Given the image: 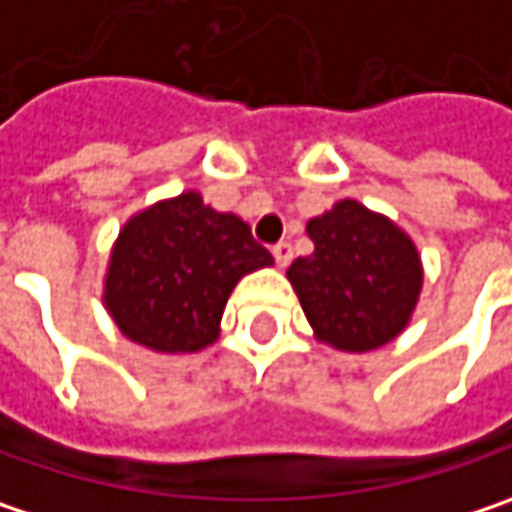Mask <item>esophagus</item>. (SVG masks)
Segmentation results:
<instances>
[{
	"label": "esophagus",
	"instance_id": "34e87169",
	"mask_svg": "<svg viewBox=\"0 0 512 512\" xmlns=\"http://www.w3.org/2000/svg\"><path fill=\"white\" fill-rule=\"evenodd\" d=\"M272 257H275L278 266H290V260H293V246H290V243H275V246H272Z\"/></svg>",
	"mask_w": 512,
	"mask_h": 512
}]
</instances>
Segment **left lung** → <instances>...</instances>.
Returning a JSON list of instances; mask_svg holds the SVG:
<instances>
[{
  "label": "left lung",
  "instance_id": "obj_1",
  "mask_svg": "<svg viewBox=\"0 0 512 512\" xmlns=\"http://www.w3.org/2000/svg\"><path fill=\"white\" fill-rule=\"evenodd\" d=\"M313 255L299 257L287 278L319 340L343 351L390 343L407 325L422 266L404 231L357 202H340L307 222Z\"/></svg>",
  "mask_w": 512,
  "mask_h": 512
}]
</instances>
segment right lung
Segmentation results:
<instances>
[{"label":"right lung","mask_w":512,"mask_h":512,"mask_svg":"<svg viewBox=\"0 0 512 512\" xmlns=\"http://www.w3.org/2000/svg\"><path fill=\"white\" fill-rule=\"evenodd\" d=\"M272 255L252 228L181 193L134 216L119 234L105 304L119 331L155 351H199L216 340L234 284Z\"/></svg>","instance_id":"add662e5"}]
</instances>
